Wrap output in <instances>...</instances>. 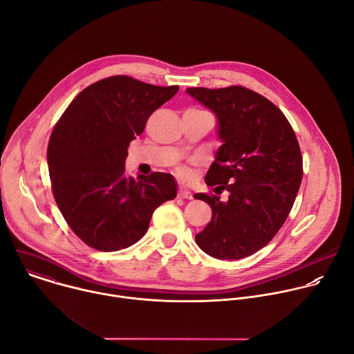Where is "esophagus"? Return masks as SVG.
Listing matches in <instances>:
<instances>
[{"label":"esophagus","mask_w":354,"mask_h":354,"mask_svg":"<svg viewBox=\"0 0 354 354\" xmlns=\"http://www.w3.org/2000/svg\"><path fill=\"white\" fill-rule=\"evenodd\" d=\"M178 197L179 198H193V194L189 192V190H186V189H180L179 190V193H178Z\"/></svg>","instance_id":"34e87169"}]
</instances>
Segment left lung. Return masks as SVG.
Listing matches in <instances>:
<instances>
[{
  "mask_svg": "<svg viewBox=\"0 0 354 354\" xmlns=\"http://www.w3.org/2000/svg\"><path fill=\"white\" fill-rule=\"evenodd\" d=\"M217 118L221 141L206 183L228 198L196 193L212 207V221L196 235L207 255L236 261L268 245L284 224L302 179L292 127L265 96L243 86L187 88Z\"/></svg>",
  "mask_w": 354,
  "mask_h": 354,
  "instance_id": "left-lung-1",
  "label": "left lung"
}]
</instances>
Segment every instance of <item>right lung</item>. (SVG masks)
<instances>
[{"instance_id": "1", "label": "right lung", "mask_w": 354, "mask_h": 354, "mask_svg": "<svg viewBox=\"0 0 354 354\" xmlns=\"http://www.w3.org/2000/svg\"><path fill=\"white\" fill-rule=\"evenodd\" d=\"M127 75L86 86L68 105L47 147L56 203L70 228L88 246L104 252L136 243L154 210L176 197L171 174H124L130 141L148 118L178 92Z\"/></svg>"}]
</instances>
